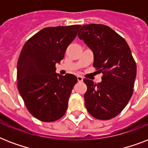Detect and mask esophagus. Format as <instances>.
Listing matches in <instances>:
<instances>
[{"mask_svg": "<svg viewBox=\"0 0 148 148\" xmlns=\"http://www.w3.org/2000/svg\"><path fill=\"white\" fill-rule=\"evenodd\" d=\"M77 81H78V82H82V81H83V77L77 76Z\"/></svg>", "mask_w": 148, "mask_h": 148, "instance_id": "34e87169", "label": "esophagus"}]
</instances>
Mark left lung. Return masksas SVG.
<instances>
[{
    "label": "left lung",
    "mask_w": 148,
    "mask_h": 148,
    "mask_svg": "<svg viewBox=\"0 0 148 148\" xmlns=\"http://www.w3.org/2000/svg\"><path fill=\"white\" fill-rule=\"evenodd\" d=\"M78 38L92 50L93 66L102 72V81L95 84L87 78L84 103L91 116L109 120L121 112L134 92L137 65L127 43L110 27L86 24Z\"/></svg>",
    "instance_id": "1"
}]
</instances>
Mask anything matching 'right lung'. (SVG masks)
Returning <instances> with one entry per match:
<instances>
[{"label": "right lung", "mask_w": 148, "mask_h": 148, "mask_svg": "<svg viewBox=\"0 0 148 148\" xmlns=\"http://www.w3.org/2000/svg\"><path fill=\"white\" fill-rule=\"evenodd\" d=\"M81 25L45 27L24 44L17 61V89L28 111L37 119L53 122L64 115L77 79L56 74Z\"/></svg>", "instance_id": "obj_1"}]
</instances>
